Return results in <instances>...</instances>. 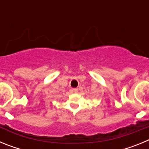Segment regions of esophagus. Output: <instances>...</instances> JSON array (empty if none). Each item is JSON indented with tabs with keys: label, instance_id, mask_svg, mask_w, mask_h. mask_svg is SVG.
Listing matches in <instances>:
<instances>
[{
	"label": "esophagus",
	"instance_id": "obj_1",
	"mask_svg": "<svg viewBox=\"0 0 149 149\" xmlns=\"http://www.w3.org/2000/svg\"><path fill=\"white\" fill-rule=\"evenodd\" d=\"M73 91L74 92V93H77V92H78V89H73Z\"/></svg>",
	"mask_w": 149,
	"mask_h": 149
}]
</instances>
